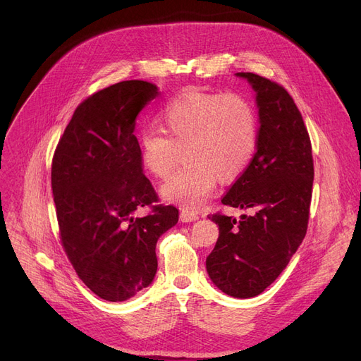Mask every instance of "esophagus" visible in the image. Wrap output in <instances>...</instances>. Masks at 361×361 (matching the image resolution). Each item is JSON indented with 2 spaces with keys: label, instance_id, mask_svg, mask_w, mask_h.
<instances>
[{
  "label": "esophagus",
  "instance_id": "esophagus-1",
  "mask_svg": "<svg viewBox=\"0 0 361 361\" xmlns=\"http://www.w3.org/2000/svg\"><path fill=\"white\" fill-rule=\"evenodd\" d=\"M180 219H181V222H193V221L199 219V215H196L195 212H190V211H181Z\"/></svg>",
  "mask_w": 361,
  "mask_h": 361
}]
</instances>
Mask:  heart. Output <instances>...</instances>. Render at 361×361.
Returning a JSON list of instances; mask_svg holds the SVG:
<instances>
[{
	"label": "heart",
	"mask_w": 361,
	"mask_h": 361,
	"mask_svg": "<svg viewBox=\"0 0 361 361\" xmlns=\"http://www.w3.org/2000/svg\"><path fill=\"white\" fill-rule=\"evenodd\" d=\"M161 120L165 133L145 128L139 135L142 165L154 177H166L181 147L187 164L161 185L165 202L197 211L214 195L218 177L235 180L253 159L257 118L237 93L183 92L164 105Z\"/></svg>",
	"instance_id": "1"
}]
</instances>
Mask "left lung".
Returning <instances> with one entry per match:
<instances>
[{"label": "left lung", "mask_w": 361, "mask_h": 361, "mask_svg": "<svg viewBox=\"0 0 361 361\" xmlns=\"http://www.w3.org/2000/svg\"><path fill=\"white\" fill-rule=\"evenodd\" d=\"M256 92V154L222 203L252 215L209 216L219 237L206 257L211 281L235 298L256 297L287 268L307 231L313 158L307 128L290 93L253 73H235Z\"/></svg>", "instance_id": "1"}]
</instances>
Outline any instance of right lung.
<instances>
[{
  "mask_svg": "<svg viewBox=\"0 0 361 361\" xmlns=\"http://www.w3.org/2000/svg\"><path fill=\"white\" fill-rule=\"evenodd\" d=\"M157 85L126 80L75 108L52 159V195L61 243L86 287L106 301H126L149 287L158 269V238L178 222L143 174L133 135Z\"/></svg>",
  "mask_w": 361,
  "mask_h": 361,
  "instance_id": "add662e5",
  "label": "right lung"
}]
</instances>
